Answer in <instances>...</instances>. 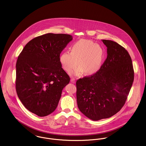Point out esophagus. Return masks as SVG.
<instances>
[{
	"label": "esophagus",
	"mask_w": 146,
	"mask_h": 146,
	"mask_svg": "<svg viewBox=\"0 0 146 146\" xmlns=\"http://www.w3.org/2000/svg\"><path fill=\"white\" fill-rule=\"evenodd\" d=\"M70 81H71V82L72 83H76V81H75V80L74 78H71Z\"/></svg>",
	"instance_id": "obj_1"
}]
</instances>
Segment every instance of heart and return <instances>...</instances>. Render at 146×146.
I'll use <instances>...</instances> for the list:
<instances>
[{
  "instance_id": "obj_1",
  "label": "heart",
  "mask_w": 146,
  "mask_h": 146,
  "mask_svg": "<svg viewBox=\"0 0 146 146\" xmlns=\"http://www.w3.org/2000/svg\"><path fill=\"white\" fill-rule=\"evenodd\" d=\"M104 58L102 47L91 40L81 39L71 47V52L65 51L59 57L62 68L70 72L72 76H80L84 71L86 74L92 75L100 68Z\"/></svg>"
}]
</instances>
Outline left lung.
Returning <instances> with one entry per match:
<instances>
[{
    "instance_id": "1",
    "label": "left lung",
    "mask_w": 146,
    "mask_h": 146,
    "mask_svg": "<svg viewBox=\"0 0 146 146\" xmlns=\"http://www.w3.org/2000/svg\"><path fill=\"white\" fill-rule=\"evenodd\" d=\"M107 58L95 74L76 82L77 106L93 121L108 118L119 112L133 85L134 71L128 52L116 42L102 40Z\"/></svg>"
}]
</instances>
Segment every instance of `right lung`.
Wrapping results in <instances>:
<instances>
[{
  "mask_svg": "<svg viewBox=\"0 0 146 146\" xmlns=\"http://www.w3.org/2000/svg\"><path fill=\"white\" fill-rule=\"evenodd\" d=\"M72 40L69 34H46L28 42L18 57L17 94L25 107L39 117L56 109L62 90L70 82L59 57Z\"/></svg>",
  "mask_w": 146,
  "mask_h": 146,
  "instance_id": "obj_1",
  "label": "right lung"
}]
</instances>
